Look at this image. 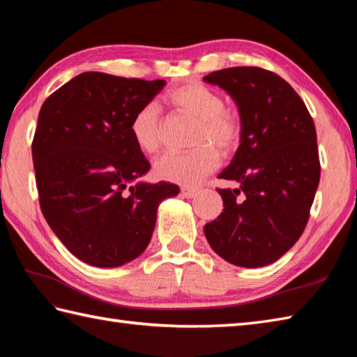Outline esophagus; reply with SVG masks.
<instances>
[{
	"mask_svg": "<svg viewBox=\"0 0 357 357\" xmlns=\"http://www.w3.org/2000/svg\"><path fill=\"white\" fill-rule=\"evenodd\" d=\"M181 193H183L184 198L192 199V198H195L196 195L199 193V190H198V188H188V187H184V188H181Z\"/></svg>",
	"mask_w": 357,
	"mask_h": 357,
	"instance_id": "obj_1",
	"label": "esophagus"
}]
</instances>
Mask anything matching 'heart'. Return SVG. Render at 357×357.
I'll return each mask as SVG.
<instances>
[{
    "label": "heart",
    "instance_id": "heart-1",
    "mask_svg": "<svg viewBox=\"0 0 357 357\" xmlns=\"http://www.w3.org/2000/svg\"><path fill=\"white\" fill-rule=\"evenodd\" d=\"M169 107L196 119L193 144L196 149L187 153L169 151L159 156L153 173L158 179L167 183L193 187L202 183L221 161L222 155H230L238 149L242 126L234 112L224 107L222 96L201 82H188L169 90L164 95ZM135 146L146 155H151L161 146L162 123L155 105H142L133 113L128 124Z\"/></svg>",
    "mask_w": 357,
    "mask_h": 357
}]
</instances>
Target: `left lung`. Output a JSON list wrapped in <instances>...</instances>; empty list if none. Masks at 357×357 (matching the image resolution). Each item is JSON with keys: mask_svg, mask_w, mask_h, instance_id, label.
<instances>
[{"mask_svg": "<svg viewBox=\"0 0 357 357\" xmlns=\"http://www.w3.org/2000/svg\"><path fill=\"white\" fill-rule=\"evenodd\" d=\"M230 95L242 126L239 147L218 178L224 211L206 224L213 252L238 267L276 262L304 231L319 185L316 128L304 101L276 73L230 67L204 77Z\"/></svg>", "mask_w": 357, "mask_h": 357, "instance_id": "1", "label": "left lung"}]
</instances>
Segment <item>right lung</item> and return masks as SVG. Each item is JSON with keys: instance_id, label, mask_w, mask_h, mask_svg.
Returning a JSON list of instances; mask_svg holds the SVG:
<instances>
[{"instance_id": "add662e5", "label": "right lung", "mask_w": 357, "mask_h": 357, "mask_svg": "<svg viewBox=\"0 0 357 357\" xmlns=\"http://www.w3.org/2000/svg\"><path fill=\"white\" fill-rule=\"evenodd\" d=\"M165 84L86 72L52 93L38 115L32 158L43 215L66 248L93 267H121L142 255L159 204L179 193L164 181H141L150 162L128 132L133 113Z\"/></svg>"}]
</instances>
